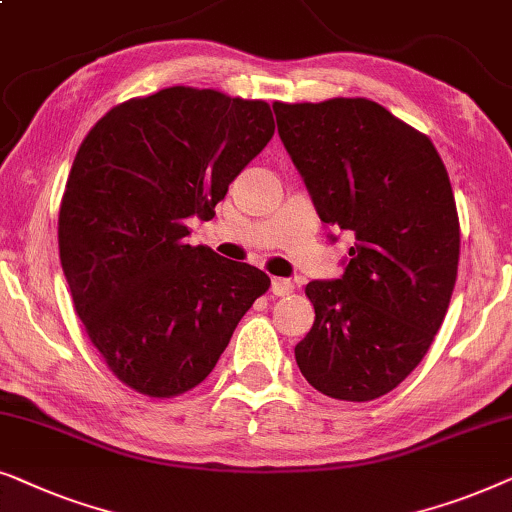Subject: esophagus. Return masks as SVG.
Masks as SVG:
<instances>
[{
    "label": "esophagus",
    "mask_w": 512,
    "mask_h": 512,
    "mask_svg": "<svg viewBox=\"0 0 512 512\" xmlns=\"http://www.w3.org/2000/svg\"><path fill=\"white\" fill-rule=\"evenodd\" d=\"M293 289H296V284H293L291 279H284V277H275L270 284V291L275 293V296H289Z\"/></svg>",
    "instance_id": "34e87169"
}]
</instances>
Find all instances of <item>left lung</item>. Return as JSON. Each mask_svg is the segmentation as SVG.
<instances>
[{
	"mask_svg": "<svg viewBox=\"0 0 512 512\" xmlns=\"http://www.w3.org/2000/svg\"><path fill=\"white\" fill-rule=\"evenodd\" d=\"M286 153L319 219L352 233L338 279H314L300 373L338 401L396 389L429 352L459 265L450 177L431 139L377 102L272 104ZM338 242V235H328Z\"/></svg>",
	"mask_w": 512,
	"mask_h": 512,
	"instance_id": "8db88e82",
	"label": "left lung"
}]
</instances>
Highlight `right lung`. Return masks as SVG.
<instances>
[{
	"instance_id": "add662e5",
	"label": "right lung",
	"mask_w": 512,
	"mask_h": 512,
	"mask_svg": "<svg viewBox=\"0 0 512 512\" xmlns=\"http://www.w3.org/2000/svg\"><path fill=\"white\" fill-rule=\"evenodd\" d=\"M275 135L261 100L174 86L118 104L83 139L60 205V263L88 338L118 380L170 398L212 373L270 277L191 247Z\"/></svg>"
}]
</instances>
